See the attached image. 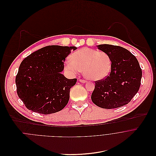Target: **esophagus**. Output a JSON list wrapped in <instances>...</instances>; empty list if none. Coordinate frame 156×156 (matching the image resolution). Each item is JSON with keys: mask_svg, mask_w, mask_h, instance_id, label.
<instances>
[{"mask_svg": "<svg viewBox=\"0 0 156 156\" xmlns=\"http://www.w3.org/2000/svg\"><path fill=\"white\" fill-rule=\"evenodd\" d=\"M79 81H80V82H82V83H85V82H86V80H84V79H80Z\"/></svg>", "mask_w": 156, "mask_h": 156, "instance_id": "esophagus-1", "label": "esophagus"}]
</instances>
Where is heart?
<instances>
[{
	"label": "heart",
	"mask_w": 156,
	"mask_h": 156,
	"mask_svg": "<svg viewBox=\"0 0 156 156\" xmlns=\"http://www.w3.org/2000/svg\"><path fill=\"white\" fill-rule=\"evenodd\" d=\"M111 65V59L108 53L85 47L71 55V59L65 61V68L71 74H78L83 70L87 79L99 80L108 76Z\"/></svg>",
	"instance_id": "obj_1"
}]
</instances>
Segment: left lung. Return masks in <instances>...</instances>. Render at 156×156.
<instances>
[{
    "label": "left lung",
    "mask_w": 156,
    "mask_h": 156,
    "mask_svg": "<svg viewBox=\"0 0 156 156\" xmlns=\"http://www.w3.org/2000/svg\"><path fill=\"white\" fill-rule=\"evenodd\" d=\"M98 49L111 57L109 74L95 81L91 98L93 103L105 109H114L128 104L139 90L142 71L136 58L120 46L102 44Z\"/></svg>",
    "instance_id": "obj_1"
}]
</instances>
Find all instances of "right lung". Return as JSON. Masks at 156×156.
Listing matches in <instances>:
<instances>
[{"mask_svg":"<svg viewBox=\"0 0 156 156\" xmlns=\"http://www.w3.org/2000/svg\"><path fill=\"white\" fill-rule=\"evenodd\" d=\"M76 47L49 45L25 58L19 67L15 82L17 94L26 108L43 114L63 109L69 100L70 89L77 79L61 74L65 58Z\"/></svg>","mask_w":156,"mask_h":156,"instance_id":"1","label":"right lung"}]
</instances>
